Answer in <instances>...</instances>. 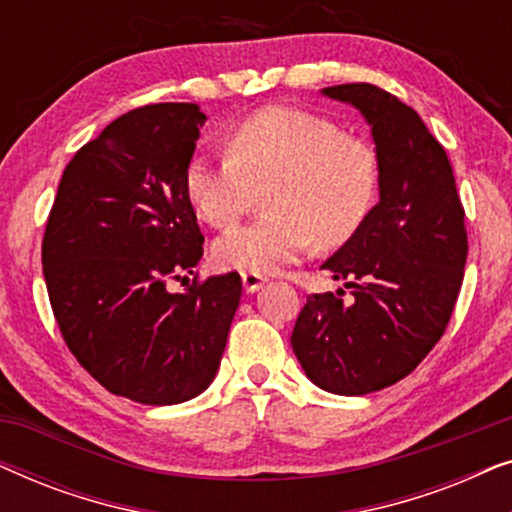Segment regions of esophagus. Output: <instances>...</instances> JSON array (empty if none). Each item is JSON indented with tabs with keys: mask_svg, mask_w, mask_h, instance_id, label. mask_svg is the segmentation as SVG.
Wrapping results in <instances>:
<instances>
[{
	"mask_svg": "<svg viewBox=\"0 0 512 512\" xmlns=\"http://www.w3.org/2000/svg\"><path fill=\"white\" fill-rule=\"evenodd\" d=\"M268 282L263 275H254V272H242V286L247 293H256L261 286Z\"/></svg>",
	"mask_w": 512,
	"mask_h": 512,
	"instance_id": "esophagus-1",
	"label": "esophagus"
}]
</instances>
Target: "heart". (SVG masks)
I'll list each match as a JSON object with an SVG mask.
<instances>
[{"label":"heart","instance_id":"b5f03b06","mask_svg":"<svg viewBox=\"0 0 512 512\" xmlns=\"http://www.w3.org/2000/svg\"><path fill=\"white\" fill-rule=\"evenodd\" d=\"M226 146L228 158L198 156L186 167V195L202 221L230 228L247 212L254 188H272L268 216L216 240L221 268L275 275L312 240L319 247L347 242L375 202L373 146L310 111L265 107L244 118Z\"/></svg>","mask_w":512,"mask_h":512}]
</instances>
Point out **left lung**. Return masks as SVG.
<instances>
[{"mask_svg":"<svg viewBox=\"0 0 512 512\" xmlns=\"http://www.w3.org/2000/svg\"><path fill=\"white\" fill-rule=\"evenodd\" d=\"M321 95L352 104L370 125L380 202L321 263L354 298L307 296L291 347L319 389L363 396L403 380L445 333L468 254L464 207L447 153L415 109L370 83Z\"/></svg>","mask_w":512,"mask_h":512,"instance_id":"obj_1","label":"left lung"}]
</instances>
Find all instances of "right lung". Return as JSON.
I'll return each mask as SVG.
<instances>
[{"mask_svg":"<svg viewBox=\"0 0 512 512\" xmlns=\"http://www.w3.org/2000/svg\"><path fill=\"white\" fill-rule=\"evenodd\" d=\"M205 121L188 102L116 118L69 160L46 223L41 263L62 338L104 389L135 403L200 396L240 305L237 272L167 289L202 258L184 179Z\"/></svg>","mask_w":512,"mask_h":512,"instance_id":"obj_1","label":"right lung"}]
</instances>
